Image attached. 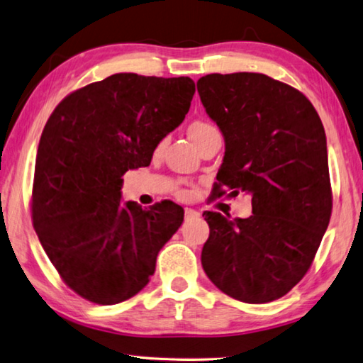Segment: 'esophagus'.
I'll return each instance as SVG.
<instances>
[{
	"label": "esophagus",
	"mask_w": 363,
	"mask_h": 363,
	"mask_svg": "<svg viewBox=\"0 0 363 363\" xmlns=\"http://www.w3.org/2000/svg\"><path fill=\"white\" fill-rule=\"evenodd\" d=\"M184 216H186L187 220H192V219H196V217H200V213L192 208H186V211H184Z\"/></svg>",
	"instance_id": "obj_1"
}]
</instances>
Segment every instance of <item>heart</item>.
Masks as SVG:
<instances>
[{
    "mask_svg": "<svg viewBox=\"0 0 363 363\" xmlns=\"http://www.w3.org/2000/svg\"><path fill=\"white\" fill-rule=\"evenodd\" d=\"M216 130L217 128L213 123L204 122V121H196L189 127V135H190V138H192V141L196 143V141H200L203 136H206L208 133H211V131H216Z\"/></svg>",
    "mask_w": 363,
    "mask_h": 363,
    "instance_id": "b5f03b06",
    "label": "heart"
}]
</instances>
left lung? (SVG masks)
<instances>
[{"label": "left lung", "mask_w": 363, "mask_h": 363, "mask_svg": "<svg viewBox=\"0 0 363 363\" xmlns=\"http://www.w3.org/2000/svg\"><path fill=\"white\" fill-rule=\"evenodd\" d=\"M196 89L225 140L219 190L252 195L247 219L204 211L203 269L236 300H278L306 274L330 222L324 125L301 91L260 72L208 74Z\"/></svg>", "instance_id": "8db88e82"}]
</instances>
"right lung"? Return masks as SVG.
<instances>
[{"label": "right lung", "instance_id": "obj_1", "mask_svg": "<svg viewBox=\"0 0 363 363\" xmlns=\"http://www.w3.org/2000/svg\"><path fill=\"white\" fill-rule=\"evenodd\" d=\"M195 94L190 77L118 72L63 98L43 130L31 217L45 254L69 289L116 305L146 287L155 260L184 220L164 200L122 201V176L149 167L179 127Z\"/></svg>", "mask_w": 363, "mask_h": 363}]
</instances>
